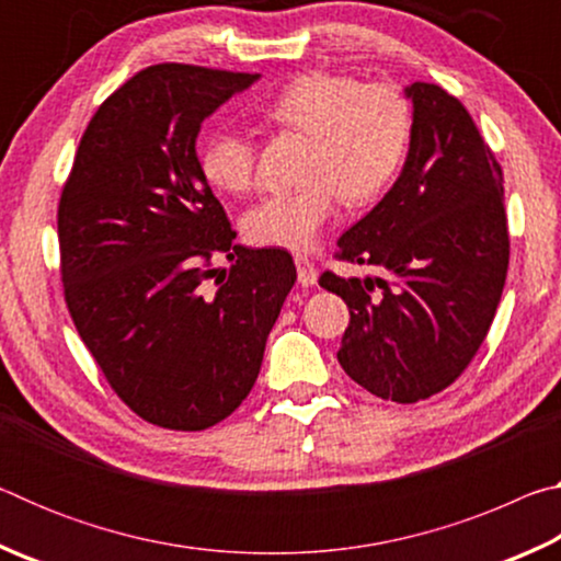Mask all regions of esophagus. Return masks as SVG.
Masks as SVG:
<instances>
[{"label": "esophagus", "instance_id": "34e87169", "mask_svg": "<svg viewBox=\"0 0 561 561\" xmlns=\"http://www.w3.org/2000/svg\"><path fill=\"white\" fill-rule=\"evenodd\" d=\"M294 264H297V279H299L301 287H311V284H317L319 272L314 267V262L307 260V257H301V254H299V257L294 260Z\"/></svg>", "mask_w": 561, "mask_h": 561}]
</instances>
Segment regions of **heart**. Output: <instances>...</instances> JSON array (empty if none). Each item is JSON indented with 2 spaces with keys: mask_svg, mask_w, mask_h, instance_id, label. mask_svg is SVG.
I'll use <instances>...</instances> for the list:
<instances>
[{
  "mask_svg": "<svg viewBox=\"0 0 561 561\" xmlns=\"http://www.w3.org/2000/svg\"><path fill=\"white\" fill-rule=\"evenodd\" d=\"M272 126L304 133L311 150L304 178L309 185L272 193L244 215L252 244L307 252L334 220L339 197L368 205L396 183L413 133L411 103L393 83H364L356 76L309 71L284 83L264 106ZM203 178L225 193L254 185L257 150L242 130L222 128L197 153Z\"/></svg>",
  "mask_w": 561,
  "mask_h": 561,
  "instance_id": "b5f03b06",
  "label": "heart"
}]
</instances>
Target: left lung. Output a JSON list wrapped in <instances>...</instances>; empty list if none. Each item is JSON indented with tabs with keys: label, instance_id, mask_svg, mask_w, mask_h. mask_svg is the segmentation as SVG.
Returning a JSON list of instances; mask_svg holds the SVG:
<instances>
[{
	"label": "left lung",
	"instance_id": "1",
	"mask_svg": "<svg viewBox=\"0 0 561 561\" xmlns=\"http://www.w3.org/2000/svg\"><path fill=\"white\" fill-rule=\"evenodd\" d=\"M405 96L413 133L403 173L336 250L386 277H319L351 314L341 368L396 403L425 401L468 368L510 264L502 168L468 108L435 83L415 81Z\"/></svg>",
	"mask_w": 561,
	"mask_h": 561
}]
</instances>
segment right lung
<instances>
[{
	"label": "right lung",
	"mask_w": 561,
	"mask_h": 561,
	"mask_svg": "<svg viewBox=\"0 0 561 561\" xmlns=\"http://www.w3.org/2000/svg\"><path fill=\"white\" fill-rule=\"evenodd\" d=\"M252 81L193 64L138 71L93 113L61 190L73 327L121 401L160 428L205 431L244 401L297 279L287 250L234 244L195 156L201 123Z\"/></svg>",
	"instance_id": "1"
}]
</instances>
